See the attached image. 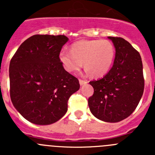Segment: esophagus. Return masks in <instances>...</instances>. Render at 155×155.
<instances>
[{
    "label": "esophagus",
    "instance_id": "obj_1",
    "mask_svg": "<svg viewBox=\"0 0 155 155\" xmlns=\"http://www.w3.org/2000/svg\"><path fill=\"white\" fill-rule=\"evenodd\" d=\"M79 83H80L81 85H83V84H87V81H85V80H81V79H80V80H79Z\"/></svg>",
    "mask_w": 155,
    "mask_h": 155
}]
</instances>
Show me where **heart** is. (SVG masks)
Returning a JSON list of instances; mask_svg holds the SVG:
<instances>
[{"instance_id": "obj_1", "label": "heart", "mask_w": 155, "mask_h": 155, "mask_svg": "<svg viewBox=\"0 0 155 155\" xmlns=\"http://www.w3.org/2000/svg\"><path fill=\"white\" fill-rule=\"evenodd\" d=\"M115 56L116 49L109 40H81L71 45L70 52L61 51L59 60L68 72L79 71L84 63L90 76L100 78L110 71Z\"/></svg>"}]
</instances>
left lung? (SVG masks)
I'll list each match as a JSON object with an SVG mask.
<instances>
[{
  "mask_svg": "<svg viewBox=\"0 0 155 155\" xmlns=\"http://www.w3.org/2000/svg\"><path fill=\"white\" fill-rule=\"evenodd\" d=\"M108 38L116 48L114 63L102 78L89 82L94 93L88 98V106L98 120L116 123L135 110L143 95L144 79L139 52L123 38Z\"/></svg>",
  "mask_w": 155,
  "mask_h": 155,
  "instance_id": "obj_1",
  "label": "left lung"
}]
</instances>
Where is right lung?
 <instances>
[{"label":"right lung","mask_w":155,"mask_h":155,"mask_svg":"<svg viewBox=\"0 0 155 155\" xmlns=\"http://www.w3.org/2000/svg\"><path fill=\"white\" fill-rule=\"evenodd\" d=\"M64 35H34L23 42L9 66L10 96L25 120L49 125L68 111V102L80 88L78 79L64 70L59 60Z\"/></svg>","instance_id":"obj_1"}]
</instances>
